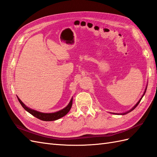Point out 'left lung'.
<instances>
[{"label": "left lung", "instance_id": "1", "mask_svg": "<svg viewBox=\"0 0 157 157\" xmlns=\"http://www.w3.org/2000/svg\"><path fill=\"white\" fill-rule=\"evenodd\" d=\"M147 88H146V89H145V90H144V94H143V97H141V98H140V100H139V102H137V103H136V105H135V106H134V107H133V108H132V110H133V109H135V108H136V106H137V105H139V102H140V101H141V99H142V98H143V96H144V94H145V93H146V90H147ZM130 111H131V110H130ZM128 112H129V111H128ZM127 113H123V114H127Z\"/></svg>", "mask_w": 157, "mask_h": 157}]
</instances>
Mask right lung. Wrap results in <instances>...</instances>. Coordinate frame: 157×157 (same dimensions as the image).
Here are the masks:
<instances>
[{
	"label": "right lung",
	"instance_id": "1",
	"mask_svg": "<svg viewBox=\"0 0 157 157\" xmlns=\"http://www.w3.org/2000/svg\"><path fill=\"white\" fill-rule=\"evenodd\" d=\"M17 98L19 102L21 103V105H22V107H23L26 111L29 112L30 114H31L33 116L35 117L36 118H39V119L44 121H56L57 119H59L60 118L66 115V114L69 112V110H71L72 105V98L69 102V104L67 105V107L63 109V110H59L58 112L53 113H43L36 111V110H34L28 108L27 106H26L24 103L20 100V98H19L18 97Z\"/></svg>",
	"mask_w": 157,
	"mask_h": 157
}]
</instances>
